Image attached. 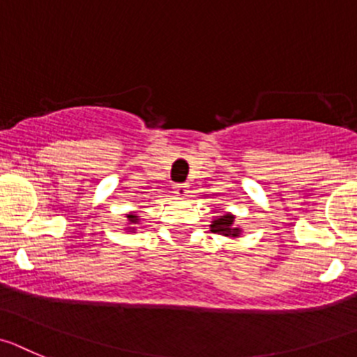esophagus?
Segmentation results:
<instances>
[{
    "label": "esophagus",
    "mask_w": 357,
    "mask_h": 357,
    "mask_svg": "<svg viewBox=\"0 0 357 357\" xmlns=\"http://www.w3.org/2000/svg\"><path fill=\"white\" fill-rule=\"evenodd\" d=\"M174 194L178 195V197H185V195L188 194V186H186L185 183H178V185H174Z\"/></svg>",
    "instance_id": "34e87169"
}]
</instances>
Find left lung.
I'll use <instances>...</instances> for the list:
<instances>
[{
  "instance_id": "obj_1",
  "label": "left lung",
  "mask_w": 357,
  "mask_h": 357,
  "mask_svg": "<svg viewBox=\"0 0 357 357\" xmlns=\"http://www.w3.org/2000/svg\"><path fill=\"white\" fill-rule=\"evenodd\" d=\"M211 232H218V234L231 236V238H238L241 234L238 227H234V215H224L218 216L211 222Z\"/></svg>"
}]
</instances>
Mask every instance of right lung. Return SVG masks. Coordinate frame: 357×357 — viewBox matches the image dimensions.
I'll return each instance as SVG.
<instances>
[{"label":"right lung","mask_w":357,"mask_h":357,"mask_svg":"<svg viewBox=\"0 0 357 357\" xmlns=\"http://www.w3.org/2000/svg\"><path fill=\"white\" fill-rule=\"evenodd\" d=\"M126 218H128L130 224H137V222H139V216L135 215V213H130V215H126ZM128 231H130V232H133V231H135V229H133V227H128Z\"/></svg>","instance_id":"1"}]
</instances>
